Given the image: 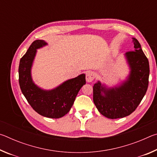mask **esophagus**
<instances>
[{"mask_svg":"<svg viewBox=\"0 0 157 157\" xmlns=\"http://www.w3.org/2000/svg\"><path fill=\"white\" fill-rule=\"evenodd\" d=\"M95 78V73L92 71H88L86 73V80L87 82H91Z\"/></svg>","mask_w":157,"mask_h":157,"instance_id":"obj_1","label":"esophagus"}]
</instances>
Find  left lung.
I'll return each instance as SVG.
<instances>
[{
	"label": "left lung",
	"mask_w": 157,
	"mask_h": 157,
	"mask_svg": "<svg viewBox=\"0 0 157 157\" xmlns=\"http://www.w3.org/2000/svg\"><path fill=\"white\" fill-rule=\"evenodd\" d=\"M134 51L124 54L129 68L125 80L113 87L98 81L94 86V102L99 112L110 119L123 118L137 108L147 91L150 75L147 58L136 39Z\"/></svg>",
	"instance_id": "obj_1"
}]
</instances>
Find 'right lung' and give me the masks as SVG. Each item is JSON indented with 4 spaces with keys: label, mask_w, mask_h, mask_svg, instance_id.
<instances>
[{
    "label": "right lung",
    "mask_w": 157,
    "mask_h": 157,
    "mask_svg": "<svg viewBox=\"0 0 157 157\" xmlns=\"http://www.w3.org/2000/svg\"><path fill=\"white\" fill-rule=\"evenodd\" d=\"M44 40H36L20 60L18 81L21 91L33 109L40 115L59 118L69 112L82 86L86 84L85 74L68 79L50 90L40 88L34 83L31 70L37 49L47 46Z\"/></svg>",
    "instance_id": "1"
}]
</instances>
